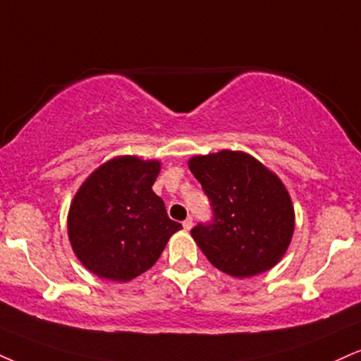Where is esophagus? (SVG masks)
I'll return each mask as SVG.
<instances>
[{
    "label": "esophagus",
    "mask_w": 361,
    "mask_h": 361,
    "mask_svg": "<svg viewBox=\"0 0 361 361\" xmlns=\"http://www.w3.org/2000/svg\"><path fill=\"white\" fill-rule=\"evenodd\" d=\"M183 227H185V230H192V227H193V220H192V216H188V219L185 220V222H183Z\"/></svg>",
    "instance_id": "esophagus-1"
}]
</instances>
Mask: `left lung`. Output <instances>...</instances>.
Segmentation results:
<instances>
[{
  "label": "left lung",
  "mask_w": 361,
  "mask_h": 361,
  "mask_svg": "<svg viewBox=\"0 0 361 361\" xmlns=\"http://www.w3.org/2000/svg\"><path fill=\"white\" fill-rule=\"evenodd\" d=\"M214 208L193 240L225 274L252 277L276 266L294 233V207L281 178L244 151L222 149L188 159Z\"/></svg>",
  "instance_id": "1"
}]
</instances>
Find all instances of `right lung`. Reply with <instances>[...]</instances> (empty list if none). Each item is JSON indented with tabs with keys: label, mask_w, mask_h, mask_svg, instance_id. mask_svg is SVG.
<instances>
[{
	"label": "right lung",
	"mask_w": 361,
	"mask_h": 361,
	"mask_svg": "<svg viewBox=\"0 0 361 361\" xmlns=\"http://www.w3.org/2000/svg\"><path fill=\"white\" fill-rule=\"evenodd\" d=\"M158 159L116 156L77 190L67 216L68 240L87 271L128 282L151 269L169 237L181 230L153 192Z\"/></svg>",
	"instance_id": "obj_1"
}]
</instances>
